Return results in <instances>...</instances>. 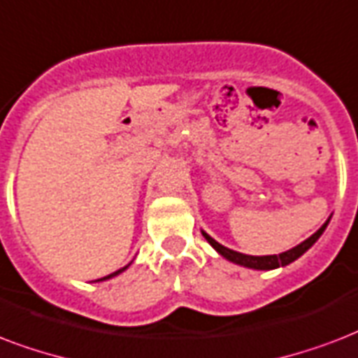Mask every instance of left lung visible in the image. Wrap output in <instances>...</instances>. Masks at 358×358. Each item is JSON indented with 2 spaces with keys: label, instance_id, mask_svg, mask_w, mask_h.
Masks as SVG:
<instances>
[{
  "label": "left lung",
  "instance_id": "obj_1",
  "mask_svg": "<svg viewBox=\"0 0 358 358\" xmlns=\"http://www.w3.org/2000/svg\"><path fill=\"white\" fill-rule=\"evenodd\" d=\"M331 220V218H329ZM329 220H327L323 226H321L317 231H315L312 237H308L306 241H303L301 245H297L295 248H292V250L287 252H282V254H274V256H246V254H241V252H235V250H229V248H226V246H222L220 243H217V241L213 239L210 235H207L205 231H201L203 234V237L207 239V243H209L215 250L220 254V256H224L226 259H229V262L237 263V265H243V267H248V268H257V271H271V268H276V267H284V265H289L292 262H295L297 257H301L304 254V252L308 250L310 246L314 245L315 241L320 239L321 234L325 231L327 224H329Z\"/></svg>",
  "mask_w": 358,
  "mask_h": 358
}]
</instances>
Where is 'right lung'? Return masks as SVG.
I'll return each instance as SVG.
<instances>
[{
    "instance_id": "1",
    "label": "right lung",
    "mask_w": 358,
    "mask_h": 358,
    "mask_svg": "<svg viewBox=\"0 0 358 358\" xmlns=\"http://www.w3.org/2000/svg\"><path fill=\"white\" fill-rule=\"evenodd\" d=\"M127 267H129V265H127ZM127 267H123V268H119V271H115V273H112V274H108V276H104V278H101V280H108V278H112V276H117L119 273H123L124 268Z\"/></svg>"
}]
</instances>
